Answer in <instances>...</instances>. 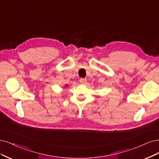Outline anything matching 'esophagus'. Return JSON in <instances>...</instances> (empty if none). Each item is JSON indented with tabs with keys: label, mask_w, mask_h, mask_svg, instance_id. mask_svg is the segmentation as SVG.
I'll list each match as a JSON object with an SVG mask.
<instances>
[{
	"label": "esophagus",
	"mask_w": 159,
	"mask_h": 159,
	"mask_svg": "<svg viewBox=\"0 0 159 159\" xmlns=\"http://www.w3.org/2000/svg\"><path fill=\"white\" fill-rule=\"evenodd\" d=\"M79 82H80V83L81 84H85V83H86L87 80H86V79H84V78H81V79H80Z\"/></svg>",
	"instance_id": "1"
}]
</instances>
